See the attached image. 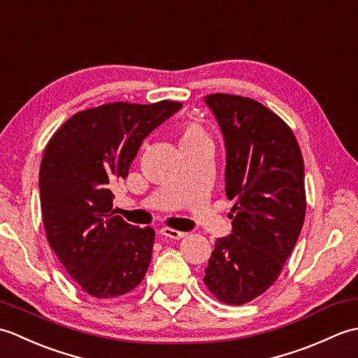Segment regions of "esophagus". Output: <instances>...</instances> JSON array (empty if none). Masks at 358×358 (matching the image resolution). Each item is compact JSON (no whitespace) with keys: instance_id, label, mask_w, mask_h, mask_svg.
Returning a JSON list of instances; mask_svg holds the SVG:
<instances>
[{"instance_id":"34e87169","label":"esophagus","mask_w":358,"mask_h":358,"mask_svg":"<svg viewBox=\"0 0 358 358\" xmlns=\"http://www.w3.org/2000/svg\"><path fill=\"white\" fill-rule=\"evenodd\" d=\"M159 234L164 235V237H169V238H173V240H180L185 237V232H180V231H175L172 229V227H163V229H159Z\"/></svg>"}]
</instances>
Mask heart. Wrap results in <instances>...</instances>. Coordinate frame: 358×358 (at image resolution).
I'll use <instances>...</instances> for the list:
<instances>
[{"mask_svg":"<svg viewBox=\"0 0 358 358\" xmlns=\"http://www.w3.org/2000/svg\"><path fill=\"white\" fill-rule=\"evenodd\" d=\"M199 135H203V132L200 131V127L191 124V126L186 127V131L183 134V138H181V140H187V138H192V136H199Z\"/></svg>","mask_w":358,"mask_h":358,"instance_id":"b5f03b06","label":"heart"}]
</instances>
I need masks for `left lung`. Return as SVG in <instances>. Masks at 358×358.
<instances>
[{
  "label": "left lung",
  "mask_w": 358,
  "mask_h": 358,
  "mask_svg": "<svg viewBox=\"0 0 358 358\" xmlns=\"http://www.w3.org/2000/svg\"><path fill=\"white\" fill-rule=\"evenodd\" d=\"M226 149L232 234L217 238L203 281L220 301L245 305L280 275L305 222V164L291 129L255 100L210 94Z\"/></svg>",
  "instance_id": "left-lung-1"
}]
</instances>
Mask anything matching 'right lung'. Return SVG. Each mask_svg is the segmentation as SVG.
I'll return each mask as SVG.
<instances>
[{"mask_svg":"<svg viewBox=\"0 0 358 358\" xmlns=\"http://www.w3.org/2000/svg\"><path fill=\"white\" fill-rule=\"evenodd\" d=\"M181 103H110L78 112L45 146L40 199L49 245L67 273L95 299L131 292L149 268L155 232L112 210L143 140Z\"/></svg>","mask_w":358,"mask_h":358,"instance_id":"add662e5","label":"right lung"}]
</instances>
